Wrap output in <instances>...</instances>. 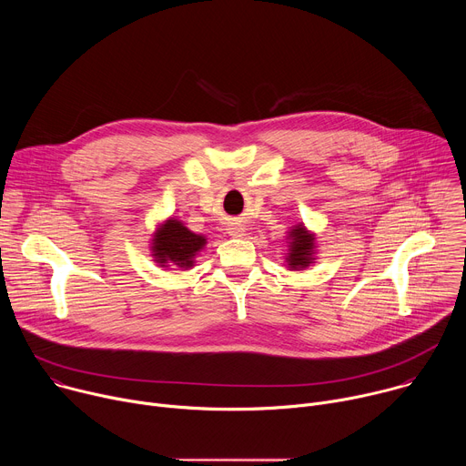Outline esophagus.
Segmentation results:
<instances>
[{"label": "esophagus", "mask_w": 466, "mask_h": 466, "mask_svg": "<svg viewBox=\"0 0 466 466\" xmlns=\"http://www.w3.org/2000/svg\"><path fill=\"white\" fill-rule=\"evenodd\" d=\"M228 234L234 236V238H241V236H245V227L239 225V223H230L228 225Z\"/></svg>", "instance_id": "esophagus-1"}]
</instances>
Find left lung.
Wrapping results in <instances>:
<instances>
[{
	"instance_id": "obj_1",
	"label": "left lung",
	"mask_w": 466,
	"mask_h": 466,
	"mask_svg": "<svg viewBox=\"0 0 466 466\" xmlns=\"http://www.w3.org/2000/svg\"><path fill=\"white\" fill-rule=\"evenodd\" d=\"M286 243L288 250L284 263L289 271H306L309 265L317 261V234L309 230L302 221L286 232Z\"/></svg>"
}]
</instances>
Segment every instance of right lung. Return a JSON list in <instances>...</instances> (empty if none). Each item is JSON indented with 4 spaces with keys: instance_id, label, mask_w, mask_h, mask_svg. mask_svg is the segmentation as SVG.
I'll return each mask as SVG.
<instances>
[{
    "instance_id": "add662e5",
    "label": "right lung",
    "mask_w": 466,
    "mask_h": 466,
    "mask_svg": "<svg viewBox=\"0 0 466 466\" xmlns=\"http://www.w3.org/2000/svg\"><path fill=\"white\" fill-rule=\"evenodd\" d=\"M207 236L191 232L178 218L160 221L149 239V250L158 268L169 269L177 265L182 271L193 269L195 258L207 247Z\"/></svg>"
}]
</instances>
